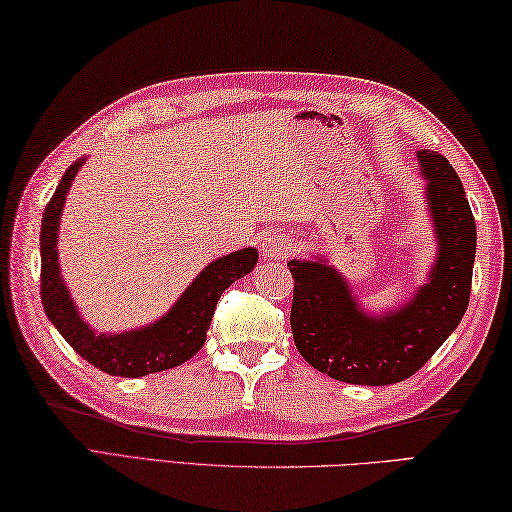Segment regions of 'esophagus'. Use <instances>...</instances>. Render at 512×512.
<instances>
[{
  "label": "esophagus",
  "mask_w": 512,
  "mask_h": 512,
  "mask_svg": "<svg viewBox=\"0 0 512 512\" xmlns=\"http://www.w3.org/2000/svg\"><path fill=\"white\" fill-rule=\"evenodd\" d=\"M293 250V241L288 239V235H284V232H275V235L268 237L264 244H262V257L268 259H284L286 255H291Z\"/></svg>",
  "instance_id": "1"
}]
</instances>
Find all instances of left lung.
Segmentation results:
<instances>
[{
  "label": "left lung",
  "instance_id": "1",
  "mask_svg": "<svg viewBox=\"0 0 512 512\" xmlns=\"http://www.w3.org/2000/svg\"><path fill=\"white\" fill-rule=\"evenodd\" d=\"M436 257L425 284L392 311L369 313L327 255L291 259V329L297 351L351 385H392L416 374L468 309L477 226L459 174L445 156L418 150Z\"/></svg>",
  "mask_w": 512,
  "mask_h": 512
}]
</instances>
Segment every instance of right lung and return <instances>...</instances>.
<instances>
[{"label":"right lung","instance_id":"obj_1","mask_svg":"<svg viewBox=\"0 0 512 512\" xmlns=\"http://www.w3.org/2000/svg\"><path fill=\"white\" fill-rule=\"evenodd\" d=\"M87 156L69 165V170L46 203L40 232L42 257V304L46 318L60 331V336L76 349L82 358L111 376L141 378L156 371L183 365L197 353L210 329L217 302L226 288L253 271L257 264V248L248 246L210 262L194 277L165 315L145 327L129 331L105 333L89 327L73 302L58 262V230L64 203Z\"/></svg>","mask_w":512,"mask_h":512}]
</instances>
